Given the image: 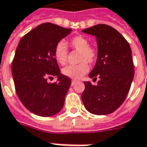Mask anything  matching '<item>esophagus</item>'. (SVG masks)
I'll use <instances>...</instances> for the list:
<instances>
[{
	"label": "esophagus",
	"instance_id": "esophagus-1",
	"mask_svg": "<svg viewBox=\"0 0 147 147\" xmlns=\"http://www.w3.org/2000/svg\"><path fill=\"white\" fill-rule=\"evenodd\" d=\"M76 82H77V81H76V80H73V81H72V82H71V86L74 85Z\"/></svg>",
	"mask_w": 147,
	"mask_h": 147
}]
</instances>
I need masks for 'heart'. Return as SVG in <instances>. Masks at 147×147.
Wrapping results in <instances>:
<instances>
[{
  "label": "heart",
  "mask_w": 147,
  "mask_h": 147,
  "mask_svg": "<svg viewBox=\"0 0 147 147\" xmlns=\"http://www.w3.org/2000/svg\"><path fill=\"white\" fill-rule=\"evenodd\" d=\"M69 46L74 50L78 51L79 61L78 65H68L62 69V74L72 79H79L89 71L88 64H93L97 58V51L92 47L89 46V40L84 36L77 35L68 41ZM53 55L57 61L61 65H65L67 61L66 47L62 42L58 43L53 49Z\"/></svg>",
  "instance_id": "1"
}]
</instances>
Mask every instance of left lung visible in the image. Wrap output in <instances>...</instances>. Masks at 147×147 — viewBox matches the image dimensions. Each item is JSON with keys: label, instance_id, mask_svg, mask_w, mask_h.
Returning <instances> with one entry per match:
<instances>
[{"label": "left lung", "instance_id": "8db88e82", "mask_svg": "<svg viewBox=\"0 0 147 147\" xmlns=\"http://www.w3.org/2000/svg\"><path fill=\"white\" fill-rule=\"evenodd\" d=\"M82 31L96 38L98 57L89 77L93 80L99 78L96 86L84 82L82 103L92 114H110L125 101L134 76L130 46L108 25L98 24Z\"/></svg>", "mask_w": 147, "mask_h": 147}]
</instances>
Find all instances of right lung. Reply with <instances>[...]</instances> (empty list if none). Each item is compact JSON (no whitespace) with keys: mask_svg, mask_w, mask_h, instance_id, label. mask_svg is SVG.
<instances>
[{"mask_svg":"<svg viewBox=\"0 0 147 147\" xmlns=\"http://www.w3.org/2000/svg\"><path fill=\"white\" fill-rule=\"evenodd\" d=\"M71 31L46 22L25 34L17 47L12 62L16 93L26 108L37 116L52 117L64 106L71 79L61 74L53 49ZM53 76L58 81L48 83Z\"/></svg>","mask_w":147,"mask_h":147,"instance_id":"right-lung-1","label":"right lung"}]
</instances>
